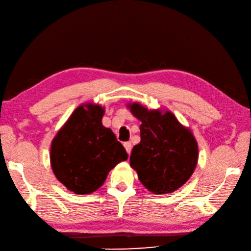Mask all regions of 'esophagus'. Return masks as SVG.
I'll return each instance as SVG.
<instances>
[{
  "label": "esophagus",
  "mask_w": 251,
  "mask_h": 251,
  "mask_svg": "<svg viewBox=\"0 0 251 251\" xmlns=\"http://www.w3.org/2000/svg\"><path fill=\"white\" fill-rule=\"evenodd\" d=\"M124 146H125L126 152H127V154H130L131 153V150H132V144L130 142H126V143L124 144Z\"/></svg>",
  "instance_id": "1"
}]
</instances>
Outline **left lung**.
I'll use <instances>...</instances> for the list:
<instances>
[{"label": "left lung", "instance_id": "8db88e82", "mask_svg": "<svg viewBox=\"0 0 251 251\" xmlns=\"http://www.w3.org/2000/svg\"><path fill=\"white\" fill-rule=\"evenodd\" d=\"M142 125L140 143L133 147L130 165L142 184L156 195L170 194L184 185L198 162V144L189 127L166 109H148L127 103Z\"/></svg>", "mask_w": 251, "mask_h": 251}]
</instances>
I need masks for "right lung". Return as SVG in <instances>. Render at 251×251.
Returning <instances> with one entry per match:
<instances>
[{
	"label": "right lung",
	"instance_id": "1",
	"mask_svg": "<svg viewBox=\"0 0 251 251\" xmlns=\"http://www.w3.org/2000/svg\"><path fill=\"white\" fill-rule=\"evenodd\" d=\"M104 112L100 104L79 105L52 140L53 174L76 195L97 191L116 165L127 158L113 131L102 125Z\"/></svg>",
	"mask_w": 251,
	"mask_h": 251
}]
</instances>
